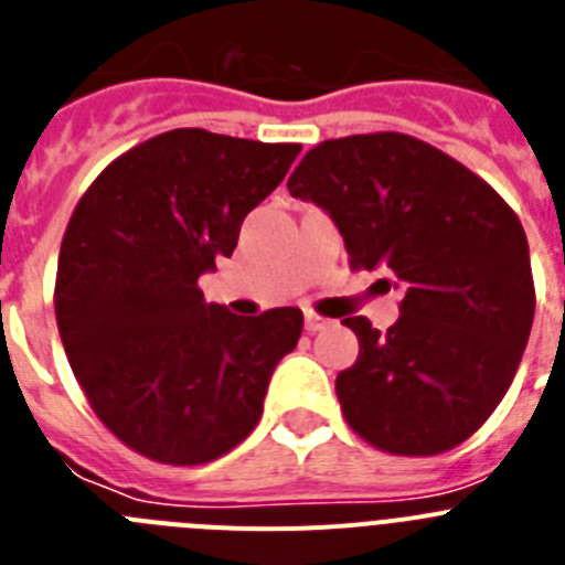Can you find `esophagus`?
I'll use <instances>...</instances> for the list:
<instances>
[{
  "instance_id": "34e87169",
  "label": "esophagus",
  "mask_w": 565,
  "mask_h": 565,
  "mask_svg": "<svg viewBox=\"0 0 565 565\" xmlns=\"http://www.w3.org/2000/svg\"><path fill=\"white\" fill-rule=\"evenodd\" d=\"M326 328H331V319L319 317V313H306V331L308 333H317V331H326Z\"/></svg>"
}]
</instances>
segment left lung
I'll list each match as a JSON object with an SVG mask.
<instances>
[{"label":"left lung","instance_id":"left-lung-1","mask_svg":"<svg viewBox=\"0 0 565 565\" xmlns=\"http://www.w3.org/2000/svg\"><path fill=\"white\" fill-rule=\"evenodd\" d=\"M288 192L339 228L351 268H387L402 317L387 333L342 326L359 359L337 376L353 430L393 456L467 441L515 379L535 319L529 243L518 214L456 158L402 132L313 147Z\"/></svg>","mask_w":565,"mask_h":565}]
</instances>
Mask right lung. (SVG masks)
<instances>
[{
	"label": "right lung",
	"instance_id": "obj_1",
	"mask_svg": "<svg viewBox=\"0 0 565 565\" xmlns=\"http://www.w3.org/2000/svg\"><path fill=\"white\" fill-rule=\"evenodd\" d=\"M299 143L172 129L115 158L62 239L56 322L96 416L152 461L206 463L257 427L299 308L237 317L198 279L282 183Z\"/></svg>",
	"mask_w": 565,
	"mask_h": 565
}]
</instances>
